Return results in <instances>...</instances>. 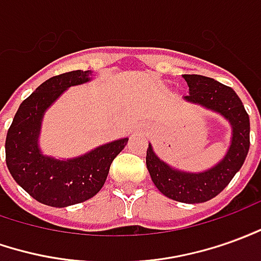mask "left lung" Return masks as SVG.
<instances>
[{"label": "left lung", "mask_w": 261, "mask_h": 261, "mask_svg": "<svg viewBox=\"0 0 261 261\" xmlns=\"http://www.w3.org/2000/svg\"><path fill=\"white\" fill-rule=\"evenodd\" d=\"M189 95L185 100L197 103L222 115L231 126V139L227 153L204 172H183L161 161L149 143L146 166L154 186L163 195L182 203H203L223 190L243 166L250 148V119L237 93L215 79L202 75H183Z\"/></svg>", "instance_id": "1"}]
</instances>
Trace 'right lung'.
<instances>
[{
    "mask_svg": "<svg viewBox=\"0 0 261 261\" xmlns=\"http://www.w3.org/2000/svg\"><path fill=\"white\" fill-rule=\"evenodd\" d=\"M91 81V71H72L52 76L19 105L5 141V161L14 180L39 203L66 207L99 192L112 161L126 146L127 138L109 142L73 159L45 156L39 132L45 111L69 86Z\"/></svg>",
    "mask_w": 261,
    "mask_h": 261,
    "instance_id": "right-lung-1",
    "label": "right lung"
}]
</instances>
